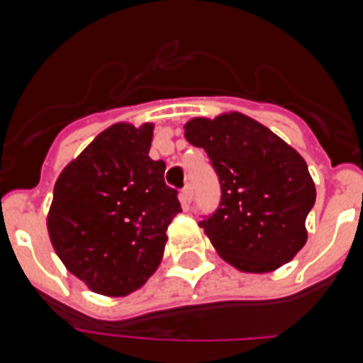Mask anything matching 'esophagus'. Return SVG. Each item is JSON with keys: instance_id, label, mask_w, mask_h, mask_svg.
<instances>
[{"instance_id": "obj_1", "label": "esophagus", "mask_w": 363, "mask_h": 363, "mask_svg": "<svg viewBox=\"0 0 363 363\" xmlns=\"http://www.w3.org/2000/svg\"><path fill=\"white\" fill-rule=\"evenodd\" d=\"M182 200H184L185 205L191 203V200H192V185L191 184L185 185L184 191H182Z\"/></svg>"}]
</instances>
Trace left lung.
Masks as SVG:
<instances>
[{
    "mask_svg": "<svg viewBox=\"0 0 363 363\" xmlns=\"http://www.w3.org/2000/svg\"><path fill=\"white\" fill-rule=\"evenodd\" d=\"M185 138L201 147L220 179V205L200 221L221 258L243 272H269L307 242L316 189L306 160L252 118H194Z\"/></svg>",
    "mask_w": 363,
    "mask_h": 363,
    "instance_id": "left-lung-1",
    "label": "left lung"
}]
</instances>
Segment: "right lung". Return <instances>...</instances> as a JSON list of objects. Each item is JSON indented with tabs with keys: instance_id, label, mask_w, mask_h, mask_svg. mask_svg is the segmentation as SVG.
Returning <instances> with one entry per match:
<instances>
[{
	"instance_id": "obj_1",
	"label": "right lung",
	"mask_w": 363,
	"mask_h": 363,
	"mask_svg": "<svg viewBox=\"0 0 363 363\" xmlns=\"http://www.w3.org/2000/svg\"><path fill=\"white\" fill-rule=\"evenodd\" d=\"M152 125L116 123L63 169L47 216L65 267L105 296L140 289L158 269L167 227L182 213L165 163L149 156Z\"/></svg>"
}]
</instances>
